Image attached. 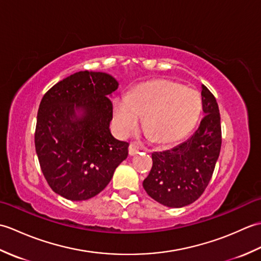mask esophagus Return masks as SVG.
Returning a JSON list of instances; mask_svg holds the SVG:
<instances>
[{
  "label": "esophagus",
  "mask_w": 261,
  "mask_h": 261,
  "mask_svg": "<svg viewBox=\"0 0 261 261\" xmlns=\"http://www.w3.org/2000/svg\"><path fill=\"white\" fill-rule=\"evenodd\" d=\"M138 152H139V147H138L136 143H130V146H129L130 156H135V154H137Z\"/></svg>",
  "instance_id": "34e87169"
}]
</instances>
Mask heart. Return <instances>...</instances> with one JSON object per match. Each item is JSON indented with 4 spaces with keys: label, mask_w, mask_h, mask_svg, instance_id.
I'll return each instance as SVG.
<instances>
[{
    "label": "heart",
    "mask_w": 261,
    "mask_h": 261,
    "mask_svg": "<svg viewBox=\"0 0 261 261\" xmlns=\"http://www.w3.org/2000/svg\"><path fill=\"white\" fill-rule=\"evenodd\" d=\"M197 91L178 83L157 80L132 90L113 102V125L121 137L134 131L142 116V125L160 143L173 142L188 134L201 113Z\"/></svg>",
    "instance_id": "heart-1"
}]
</instances>
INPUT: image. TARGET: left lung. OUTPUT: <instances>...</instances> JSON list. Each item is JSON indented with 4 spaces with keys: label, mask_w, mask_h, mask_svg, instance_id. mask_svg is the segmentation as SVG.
I'll list each match as a JSON object with an SVG mask.
<instances>
[{
    "label": "left lung",
    "mask_w": 261,
    "mask_h": 261,
    "mask_svg": "<svg viewBox=\"0 0 261 261\" xmlns=\"http://www.w3.org/2000/svg\"><path fill=\"white\" fill-rule=\"evenodd\" d=\"M204 118L190 139L170 150L152 153V167L142 185L154 201L168 207L195 202L212 178L219 158L222 132L219 105L202 86Z\"/></svg>",
    "instance_id": "1"
}]
</instances>
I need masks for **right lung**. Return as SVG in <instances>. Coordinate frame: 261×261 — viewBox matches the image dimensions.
<instances>
[{"label": "right lung", "instance_id": "obj_1", "mask_svg": "<svg viewBox=\"0 0 261 261\" xmlns=\"http://www.w3.org/2000/svg\"><path fill=\"white\" fill-rule=\"evenodd\" d=\"M119 86L112 76L83 70L55 84L43 95L37 114L35 145L51 190L70 201L102 192L115 168L127 157L129 143L110 132ZM82 110V117L75 115Z\"/></svg>", "mask_w": 261, "mask_h": 261}]
</instances>
